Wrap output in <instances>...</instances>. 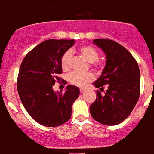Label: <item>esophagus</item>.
<instances>
[{"label":"esophagus","mask_w":154,"mask_h":154,"mask_svg":"<svg viewBox=\"0 0 154 154\" xmlns=\"http://www.w3.org/2000/svg\"><path fill=\"white\" fill-rule=\"evenodd\" d=\"M85 91H86L85 89H83V88H81V89H80V92H82H82H85Z\"/></svg>","instance_id":"esophagus-1"}]
</instances>
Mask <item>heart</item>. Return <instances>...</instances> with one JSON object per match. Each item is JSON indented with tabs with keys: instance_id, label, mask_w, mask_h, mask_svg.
Listing matches in <instances>:
<instances>
[{
	"instance_id": "1",
	"label": "heart",
	"mask_w": 154,
	"mask_h": 154,
	"mask_svg": "<svg viewBox=\"0 0 154 154\" xmlns=\"http://www.w3.org/2000/svg\"><path fill=\"white\" fill-rule=\"evenodd\" d=\"M73 51H67L62 55L61 58V66L62 70L67 71L70 69L71 63V53ZM79 53L85 58L87 62L92 63L98 59L99 54L95 48L90 45H83L79 48ZM97 67H100V64H95ZM93 79V76L90 72L87 73H79V72H72L68 76V80L71 84L77 87H84L86 84L91 82Z\"/></svg>"
}]
</instances>
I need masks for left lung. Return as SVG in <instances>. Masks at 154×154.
<instances>
[{"mask_svg": "<svg viewBox=\"0 0 154 154\" xmlns=\"http://www.w3.org/2000/svg\"><path fill=\"white\" fill-rule=\"evenodd\" d=\"M106 55L105 67L93 82L96 88H107L105 95L97 90L90 112L94 120L106 125L120 123L128 117L138 101L140 72L133 56L123 46L108 39L93 40Z\"/></svg>", "mask_w": 154, "mask_h": 154, "instance_id": "left-lung-1", "label": "left lung"}]
</instances>
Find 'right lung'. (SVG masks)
<instances>
[{"instance_id": "1", "label": "right lung", "mask_w": 154, "mask_h": 154, "mask_svg": "<svg viewBox=\"0 0 154 154\" xmlns=\"http://www.w3.org/2000/svg\"><path fill=\"white\" fill-rule=\"evenodd\" d=\"M75 43L74 39H48L25 57L17 78V92L29 115L41 125L57 127L70 120L79 88L67 86L54 92L53 86L62 72L61 58Z\"/></svg>"}]
</instances>
